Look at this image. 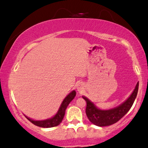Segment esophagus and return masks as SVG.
I'll use <instances>...</instances> for the list:
<instances>
[{
    "mask_svg": "<svg viewBox=\"0 0 148 148\" xmlns=\"http://www.w3.org/2000/svg\"><path fill=\"white\" fill-rule=\"evenodd\" d=\"M77 91H79V92H81L83 91V90L84 89L83 84H82L81 83H79L77 84Z\"/></svg>",
    "mask_w": 148,
    "mask_h": 148,
    "instance_id": "34e87169",
    "label": "esophagus"
}]
</instances>
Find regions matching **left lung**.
<instances>
[{"label":"left lung","mask_w":148,"mask_h":148,"mask_svg":"<svg viewBox=\"0 0 148 148\" xmlns=\"http://www.w3.org/2000/svg\"><path fill=\"white\" fill-rule=\"evenodd\" d=\"M138 87H139V83L138 82L134 91L124 103L116 107L108 110H101L97 108L95 104L88 100L87 97H82L87 103L86 114L89 121L93 124L101 127L110 126L117 122L128 112L132 106L133 105L138 94Z\"/></svg>","instance_id":"1"}]
</instances>
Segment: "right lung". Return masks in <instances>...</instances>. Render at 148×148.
Here are the masks:
<instances>
[{
	"label": "right lung",
	"mask_w": 148,
	"mask_h": 148,
	"mask_svg": "<svg viewBox=\"0 0 148 148\" xmlns=\"http://www.w3.org/2000/svg\"><path fill=\"white\" fill-rule=\"evenodd\" d=\"M76 95L75 90H73L69 93L67 96L63 100L62 103H61V106L58 112L56 113L55 116H53V117L51 119L44 120H35L33 119H29V118L27 117L26 116H25L27 119L29 121H30L32 123L34 124L36 126L42 127V128H51V127L57 126L62 121L63 119V117L65 116V110L67 107V106L69 105V104L71 103V101L74 99Z\"/></svg>",
	"instance_id": "right-lung-1"
}]
</instances>
